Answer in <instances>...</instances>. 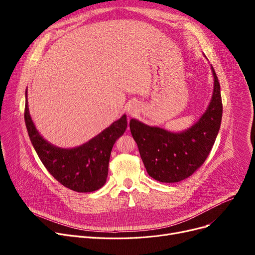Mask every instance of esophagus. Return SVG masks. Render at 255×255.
<instances>
[{
  "mask_svg": "<svg viewBox=\"0 0 255 255\" xmlns=\"http://www.w3.org/2000/svg\"><path fill=\"white\" fill-rule=\"evenodd\" d=\"M127 112H128V114H129V115L133 116V115L137 114V112H138V107H137V105H135V104H131V105H129V106H128Z\"/></svg>",
  "mask_w": 255,
  "mask_h": 255,
  "instance_id": "esophagus-1",
  "label": "esophagus"
}]
</instances>
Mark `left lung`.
Wrapping results in <instances>:
<instances>
[{"instance_id":"left-lung-1","label":"left lung","mask_w":255,"mask_h":255,"mask_svg":"<svg viewBox=\"0 0 255 255\" xmlns=\"http://www.w3.org/2000/svg\"><path fill=\"white\" fill-rule=\"evenodd\" d=\"M214 90L207 111L187 130L175 133L130 120L131 134L149 176L162 183H176L190 177L206 161L221 125L220 85L213 67Z\"/></svg>"}]
</instances>
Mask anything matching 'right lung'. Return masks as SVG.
I'll list each match as a JSON object with an SVG mask.
<instances>
[{
  "instance_id": "obj_1",
  "label": "right lung",
  "mask_w": 255,
  "mask_h": 255,
  "mask_svg": "<svg viewBox=\"0 0 255 255\" xmlns=\"http://www.w3.org/2000/svg\"><path fill=\"white\" fill-rule=\"evenodd\" d=\"M24 122L31 142L50 175L63 186L76 192L96 191L105 184L113 145L127 128L122 116L88 142L72 149H62L39 134L30 116L25 91Z\"/></svg>"
}]
</instances>
